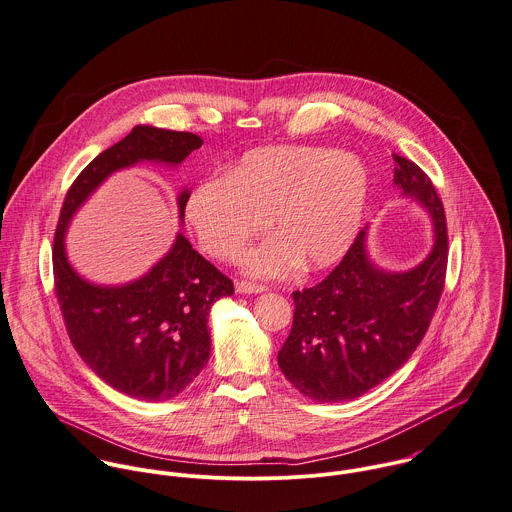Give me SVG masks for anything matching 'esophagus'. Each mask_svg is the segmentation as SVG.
Instances as JSON below:
<instances>
[{"label":"esophagus","instance_id":"obj_1","mask_svg":"<svg viewBox=\"0 0 512 512\" xmlns=\"http://www.w3.org/2000/svg\"><path fill=\"white\" fill-rule=\"evenodd\" d=\"M235 289H237V293H241V295H257V293H263V291H267L263 285H257V283H249V281H239Z\"/></svg>","mask_w":512,"mask_h":512}]
</instances>
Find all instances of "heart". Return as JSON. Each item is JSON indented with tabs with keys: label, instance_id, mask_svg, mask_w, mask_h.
<instances>
[{
	"label": "heart",
	"instance_id": "1",
	"mask_svg": "<svg viewBox=\"0 0 512 512\" xmlns=\"http://www.w3.org/2000/svg\"><path fill=\"white\" fill-rule=\"evenodd\" d=\"M371 197V173L353 153L273 145L247 151L223 179L195 185L185 219L201 247L221 259L243 255L269 219L277 235L243 259L253 277H281L339 263L353 247Z\"/></svg>",
	"mask_w": 512,
	"mask_h": 512
}]
</instances>
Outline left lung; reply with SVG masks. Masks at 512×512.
Segmentation results:
<instances>
[{
    "label": "left lung",
    "instance_id": "left-lung-1",
    "mask_svg": "<svg viewBox=\"0 0 512 512\" xmlns=\"http://www.w3.org/2000/svg\"><path fill=\"white\" fill-rule=\"evenodd\" d=\"M393 159L395 187L429 213L435 241L419 265L391 271L371 257L365 227L327 279L293 293V327L277 361L287 381L317 403L357 399L401 369L423 341L445 287L443 203L419 165Z\"/></svg>",
    "mask_w": 512,
    "mask_h": 512
}]
</instances>
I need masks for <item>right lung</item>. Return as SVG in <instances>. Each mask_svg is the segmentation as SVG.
Masks as SVG:
<instances>
[{
    "mask_svg": "<svg viewBox=\"0 0 512 512\" xmlns=\"http://www.w3.org/2000/svg\"><path fill=\"white\" fill-rule=\"evenodd\" d=\"M201 145L195 133L135 125L79 173L59 213L53 277L69 339L101 381L139 401L173 399L203 371L211 353V307L233 295V283L183 233L141 277L121 285L93 283L69 263L65 233L75 213L113 173L137 163L179 167ZM187 197L189 189L183 187L177 193L179 225Z\"/></svg>",
    "mask_w": 512,
    "mask_h": 512,
    "instance_id": "right-lung-1",
    "label": "right lung"
}]
</instances>
